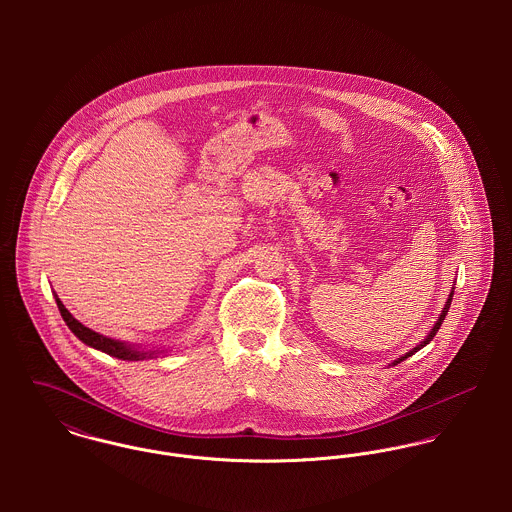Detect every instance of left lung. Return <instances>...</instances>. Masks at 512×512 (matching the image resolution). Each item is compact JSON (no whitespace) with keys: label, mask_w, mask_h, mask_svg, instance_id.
Listing matches in <instances>:
<instances>
[{"label":"left lung","mask_w":512,"mask_h":512,"mask_svg":"<svg viewBox=\"0 0 512 512\" xmlns=\"http://www.w3.org/2000/svg\"><path fill=\"white\" fill-rule=\"evenodd\" d=\"M451 299H453V292L449 293V299H447V301H445V307H443V311H441V315H439V319H438V321H436V325H434V329H432V331H430V333H428V337H426V339H424V341H422V343H420V345H416V347H414V349H412V351H410V353H406V355H404V357H400V359H398V361H394V365H396V363H400V361H404V359H408V357H412V355H414V353H418V351H420V349H422V347H426V345H428V343H430V341H432V339H434V337H436V333H438V329H439V327H441V323H443V319H445V315H447V309H449V305H451Z\"/></svg>","instance_id":"8db88e82"}]
</instances>
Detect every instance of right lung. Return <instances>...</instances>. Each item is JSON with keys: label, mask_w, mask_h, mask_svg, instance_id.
Returning a JSON list of instances; mask_svg holds the SVG:
<instances>
[{"label": "right lung", "mask_w": 512, "mask_h": 512, "mask_svg": "<svg viewBox=\"0 0 512 512\" xmlns=\"http://www.w3.org/2000/svg\"><path fill=\"white\" fill-rule=\"evenodd\" d=\"M55 301L59 305V311L65 319V323L69 325V329L73 331L74 335L88 347L96 349V351H102L110 357H116V359H122V361H144V359H151V357H157L159 351H142L138 347H132L128 343H122V341H116V339H110V337H104L88 327H84L82 323H78L71 315V311L63 305V301L59 299V295H55Z\"/></svg>", "instance_id": "right-lung-1"}]
</instances>
